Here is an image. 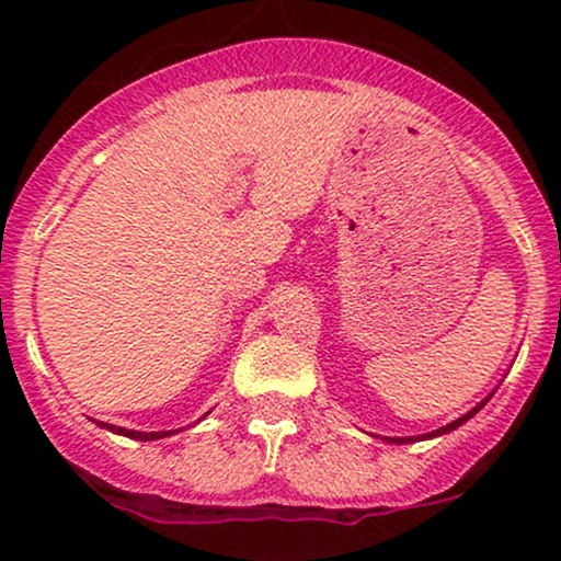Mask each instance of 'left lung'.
<instances>
[{
  "label": "left lung",
  "instance_id": "obj_1",
  "mask_svg": "<svg viewBox=\"0 0 561 561\" xmlns=\"http://www.w3.org/2000/svg\"><path fill=\"white\" fill-rule=\"evenodd\" d=\"M495 392V390H493ZM493 392H488L485 398H482V401L478 403V405H472V409L467 411V414H461L459 420H454V422H448V424H443V427H437V430H433V433H424V435H409V437H379V435H375V437H379V440H385V443H396V446H403V443H420V440H433V437H440V435H448V433H454L456 427H461V424H467L469 420H472L474 414H478V411L482 409V405H485L488 401H491L493 398Z\"/></svg>",
  "mask_w": 561,
  "mask_h": 561
}]
</instances>
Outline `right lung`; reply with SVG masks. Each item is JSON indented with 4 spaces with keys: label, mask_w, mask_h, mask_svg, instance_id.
Here are the masks:
<instances>
[{
    "label": "right lung",
    "mask_w": 561,
    "mask_h": 561,
    "mask_svg": "<svg viewBox=\"0 0 561 561\" xmlns=\"http://www.w3.org/2000/svg\"><path fill=\"white\" fill-rule=\"evenodd\" d=\"M199 422V420H197ZM96 427L102 430H111L115 435H124V437H134V440H160V437H169L173 433H179V430H163V433H139V430H126V427H115V424H107V422H96Z\"/></svg>",
    "instance_id": "add662e5"
}]
</instances>
